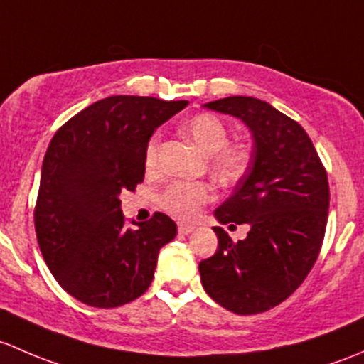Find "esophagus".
<instances>
[{"label":"esophagus","mask_w":364,"mask_h":364,"mask_svg":"<svg viewBox=\"0 0 364 364\" xmlns=\"http://www.w3.org/2000/svg\"><path fill=\"white\" fill-rule=\"evenodd\" d=\"M191 231H194L193 224H186V223L178 224V233H181V235H189Z\"/></svg>","instance_id":"obj_1"}]
</instances>
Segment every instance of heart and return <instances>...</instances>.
<instances>
[{"mask_svg": "<svg viewBox=\"0 0 364 364\" xmlns=\"http://www.w3.org/2000/svg\"><path fill=\"white\" fill-rule=\"evenodd\" d=\"M183 133L210 156V170L224 183H237L245 177L252 161V151L243 141H228L230 131L223 119L213 114H198L183 124ZM145 168L157 166V134L145 147ZM215 198L208 182L175 181L168 183L159 196V207L178 219H193L205 205Z\"/></svg>", "mask_w": 364, "mask_h": 364, "instance_id": "b5f03b06", "label": "heart"}]
</instances>
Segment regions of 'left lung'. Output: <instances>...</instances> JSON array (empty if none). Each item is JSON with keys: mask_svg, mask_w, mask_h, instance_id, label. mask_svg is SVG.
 I'll return each instance as SVG.
<instances>
[{"mask_svg": "<svg viewBox=\"0 0 364 364\" xmlns=\"http://www.w3.org/2000/svg\"><path fill=\"white\" fill-rule=\"evenodd\" d=\"M205 107L242 119L254 152L245 177L215 210L219 223L249 224L250 231L233 242L213 228L219 247L200 263L201 284L220 306L252 316L289 298L317 261L328 224V173L305 129L266 101L230 96Z\"/></svg>", "mask_w": 364, "mask_h": 364, "instance_id": "1", "label": "left lung"}]
</instances>
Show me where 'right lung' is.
Instances as JSON below:
<instances>
[{
    "label": "right lung",
    "instance_id": "obj_1",
    "mask_svg": "<svg viewBox=\"0 0 364 364\" xmlns=\"http://www.w3.org/2000/svg\"><path fill=\"white\" fill-rule=\"evenodd\" d=\"M186 105L110 96L73 115L48 144L35 231L54 279L78 301L115 309L151 286L157 254L175 238L177 224L156 212L127 228L119 194L144 182L152 133Z\"/></svg>",
    "mask_w": 364,
    "mask_h": 364
}]
</instances>
